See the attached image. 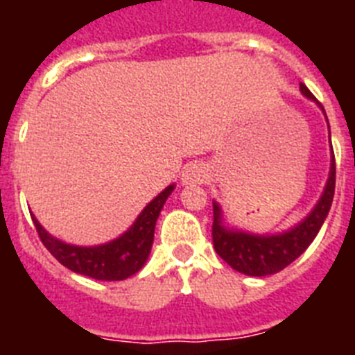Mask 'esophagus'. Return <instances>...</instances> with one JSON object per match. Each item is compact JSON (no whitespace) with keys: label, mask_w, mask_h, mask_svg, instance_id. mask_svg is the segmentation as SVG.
<instances>
[{"label":"esophagus","mask_w":355,"mask_h":355,"mask_svg":"<svg viewBox=\"0 0 355 355\" xmlns=\"http://www.w3.org/2000/svg\"><path fill=\"white\" fill-rule=\"evenodd\" d=\"M206 178H208V171H206L205 165H200V163H190V165L183 171L181 181H183V184H200L205 183Z\"/></svg>","instance_id":"obj_1"}]
</instances>
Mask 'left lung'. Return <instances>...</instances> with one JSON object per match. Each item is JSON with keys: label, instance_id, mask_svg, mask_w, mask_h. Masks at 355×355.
<instances>
[{"label": "left lung", "instance_id": "obj_1", "mask_svg": "<svg viewBox=\"0 0 355 355\" xmlns=\"http://www.w3.org/2000/svg\"><path fill=\"white\" fill-rule=\"evenodd\" d=\"M300 92L307 99L315 101L324 112V106L315 99L306 85L300 83ZM327 119V115H325ZM329 126V122H327ZM329 140H331V130H329ZM334 187H336V163H334V153L331 146V168L325 183L324 192L320 196L315 208L307 213L306 218L295 224L293 227L286 229L283 233L274 234H256L249 231L231 227L224 220L220 205L213 200V245L216 254L227 263L231 268L252 277H265L286 268L290 263L299 258L300 254L311 245L318 234L320 227L329 215V209L334 197Z\"/></svg>", "mask_w": 355, "mask_h": 355}]
</instances>
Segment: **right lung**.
Masks as SVG:
<instances>
[{
  "label": "right lung",
  "instance_id": "obj_1",
  "mask_svg": "<svg viewBox=\"0 0 355 355\" xmlns=\"http://www.w3.org/2000/svg\"><path fill=\"white\" fill-rule=\"evenodd\" d=\"M175 184H168L163 192H159L149 205L142 209L137 220L130 225L128 231L112 241L101 245H72L58 240L49 234L40 225L35 215L31 213V220L35 224L37 233L46 245V249L55 256L69 270L97 281H124L146 265L150 254L153 240H155V227L159 211L163 209L165 200L174 192Z\"/></svg>",
  "mask_w": 355,
  "mask_h": 355
}]
</instances>
